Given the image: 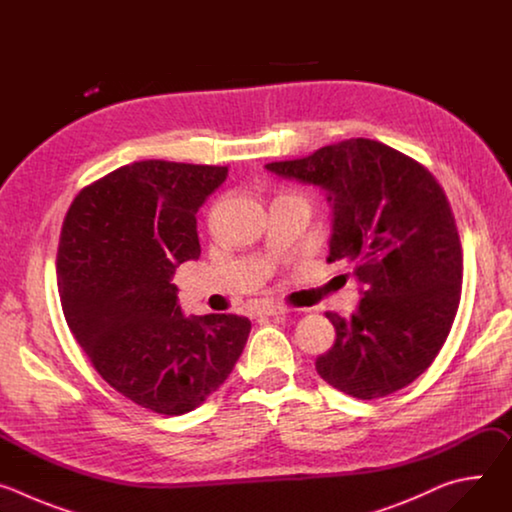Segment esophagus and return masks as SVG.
Returning <instances> with one entry per match:
<instances>
[{"label":"esophagus","mask_w":512,"mask_h":512,"mask_svg":"<svg viewBox=\"0 0 512 512\" xmlns=\"http://www.w3.org/2000/svg\"><path fill=\"white\" fill-rule=\"evenodd\" d=\"M289 310L287 308H283V306H265V308H261L259 312H257V316H269V318H277V316H285Z\"/></svg>","instance_id":"esophagus-1"}]
</instances>
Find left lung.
I'll use <instances>...</instances> for the list:
<instances>
[{
  "mask_svg": "<svg viewBox=\"0 0 512 512\" xmlns=\"http://www.w3.org/2000/svg\"><path fill=\"white\" fill-rule=\"evenodd\" d=\"M265 168L326 192L328 263L354 265L360 283L350 318L326 314L336 340L316 358L318 375L356 399L413 383L442 350L460 304L462 245L442 186L415 160L362 137Z\"/></svg>",
  "mask_w": 512,
  "mask_h": 512,
  "instance_id": "obj_1",
  "label": "left lung"
}]
</instances>
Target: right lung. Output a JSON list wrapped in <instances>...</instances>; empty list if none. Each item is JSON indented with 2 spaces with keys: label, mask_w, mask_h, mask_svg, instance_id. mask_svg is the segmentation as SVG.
Masks as SVG:
<instances>
[{
  "label": "right lung",
  "mask_w": 512,
  "mask_h": 512,
  "mask_svg": "<svg viewBox=\"0 0 512 512\" xmlns=\"http://www.w3.org/2000/svg\"><path fill=\"white\" fill-rule=\"evenodd\" d=\"M227 166L145 160L107 174L72 200L56 275L66 324L97 373L162 415L202 405L231 375L251 322L184 316L174 271L200 257L196 212Z\"/></svg>",
  "instance_id": "1"
}]
</instances>
